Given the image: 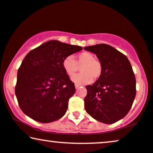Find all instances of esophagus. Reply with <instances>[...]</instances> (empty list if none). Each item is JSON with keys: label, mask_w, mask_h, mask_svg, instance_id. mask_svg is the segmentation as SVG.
I'll return each mask as SVG.
<instances>
[{"label": "esophagus", "mask_w": 153, "mask_h": 153, "mask_svg": "<svg viewBox=\"0 0 153 153\" xmlns=\"http://www.w3.org/2000/svg\"><path fill=\"white\" fill-rule=\"evenodd\" d=\"M75 88H79V87H80V85H78V84H75Z\"/></svg>", "instance_id": "1"}]
</instances>
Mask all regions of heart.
<instances>
[{
  "label": "heart",
  "mask_w": 153,
  "mask_h": 153,
  "mask_svg": "<svg viewBox=\"0 0 153 153\" xmlns=\"http://www.w3.org/2000/svg\"><path fill=\"white\" fill-rule=\"evenodd\" d=\"M81 67V74L73 76L71 78L73 82L76 84L85 85L92 82L94 79H98L102 75V65L100 61L95 59L94 54L90 52H82L76 56L75 60L72 56L65 57L62 61V67L68 76H72L78 68Z\"/></svg>",
  "instance_id": "heart-1"
}]
</instances>
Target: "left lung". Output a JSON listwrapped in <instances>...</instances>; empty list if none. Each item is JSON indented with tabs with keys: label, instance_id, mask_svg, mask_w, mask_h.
Wrapping results in <instances>:
<instances>
[{
	"label": "left lung",
	"instance_id": "1",
	"mask_svg": "<svg viewBox=\"0 0 153 153\" xmlns=\"http://www.w3.org/2000/svg\"><path fill=\"white\" fill-rule=\"evenodd\" d=\"M84 49L95 53L102 65L101 76L92 85L86 86V111L100 122H117L130 111L136 94V78L130 61L124 54L108 44Z\"/></svg>",
	"mask_w": 153,
	"mask_h": 153
}]
</instances>
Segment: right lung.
<instances>
[{
  "label": "right lung",
  "mask_w": 153,
  "mask_h": 153,
  "mask_svg": "<svg viewBox=\"0 0 153 153\" xmlns=\"http://www.w3.org/2000/svg\"><path fill=\"white\" fill-rule=\"evenodd\" d=\"M81 50V46L51 40L27 54L17 71L15 90L25 114L40 123L52 122L64 116L75 88L62 61Z\"/></svg>",
  "instance_id": "add662e5"
}]
</instances>
